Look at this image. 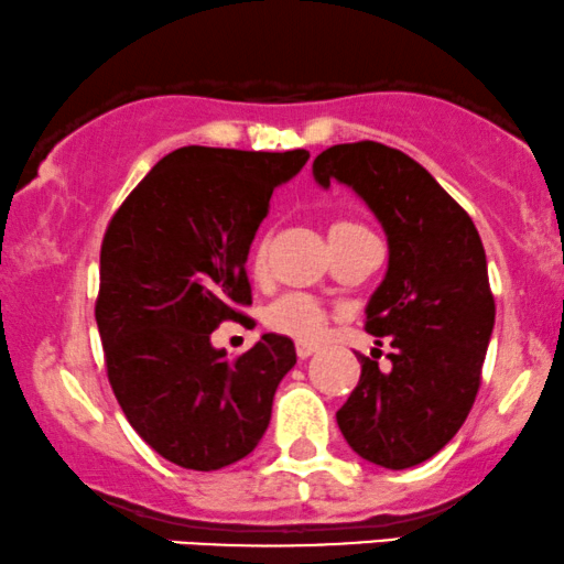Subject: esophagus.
<instances>
[{
  "mask_svg": "<svg viewBox=\"0 0 564 564\" xmlns=\"http://www.w3.org/2000/svg\"><path fill=\"white\" fill-rule=\"evenodd\" d=\"M317 351L315 344H307V341H296V357L300 359H307Z\"/></svg>",
  "mask_w": 564,
  "mask_h": 564,
  "instance_id": "1",
  "label": "esophagus"
}]
</instances>
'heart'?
Returning <instances> with one entry per match:
<instances>
[{"mask_svg":"<svg viewBox=\"0 0 564 564\" xmlns=\"http://www.w3.org/2000/svg\"><path fill=\"white\" fill-rule=\"evenodd\" d=\"M359 230L368 228L359 226L355 220H338L330 226V241L359 234ZM264 257H268V239H260L252 260L257 273L264 268ZM264 323H268V328L275 330V334L300 338V341H315V338L323 336L325 325H328V310L307 294H286L270 304L268 312H264Z\"/></svg>","mask_w":564,"mask_h":564,"instance_id":"1","label":"heart"}]
</instances>
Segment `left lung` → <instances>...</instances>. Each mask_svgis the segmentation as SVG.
I'll return each mask as SVG.
<instances>
[{
    "mask_svg": "<svg viewBox=\"0 0 564 564\" xmlns=\"http://www.w3.org/2000/svg\"><path fill=\"white\" fill-rule=\"evenodd\" d=\"M312 173L323 188H355L389 239V270L365 330L391 344V368L357 355L359 383L336 420L359 457L404 470L444 449L476 402L497 315L484 243L470 215L399 149L336 144L317 154Z\"/></svg>",
    "mask_w": 564,
    "mask_h": 564,
    "instance_id": "8db88e82",
    "label": "left lung"
}]
</instances>
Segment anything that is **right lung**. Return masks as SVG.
Returning <instances> with one entry per match:
<instances>
[{
	"instance_id": "right-lung-1",
	"label": "right lung",
	"mask_w": 564,
	"mask_h": 564,
	"mask_svg": "<svg viewBox=\"0 0 564 564\" xmlns=\"http://www.w3.org/2000/svg\"><path fill=\"white\" fill-rule=\"evenodd\" d=\"M307 149L181 147L126 196L99 254L107 378L133 431L186 470H220L260 444L294 341L264 334L228 359L209 336L252 304L247 257L275 186Z\"/></svg>"
}]
</instances>
